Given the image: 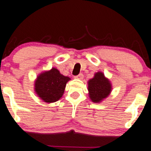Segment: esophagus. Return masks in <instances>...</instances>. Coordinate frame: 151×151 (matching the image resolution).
Returning a JSON list of instances; mask_svg holds the SVG:
<instances>
[{
	"instance_id": "obj_1",
	"label": "esophagus",
	"mask_w": 151,
	"mask_h": 151,
	"mask_svg": "<svg viewBox=\"0 0 151 151\" xmlns=\"http://www.w3.org/2000/svg\"><path fill=\"white\" fill-rule=\"evenodd\" d=\"M74 78H75V79H79V80H82V79L83 78V74H78V75H77V76H75V77H74Z\"/></svg>"
}]
</instances>
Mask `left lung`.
<instances>
[{
	"label": "left lung",
	"mask_w": 151,
	"mask_h": 151,
	"mask_svg": "<svg viewBox=\"0 0 151 151\" xmlns=\"http://www.w3.org/2000/svg\"><path fill=\"white\" fill-rule=\"evenodd\" d=\"M88 95L94 103H100L107 98L112 91V84L102 72L95 73L88 81Z\"/></svg>",
	"instance_id": "left-lung-1"
}]
</instances>
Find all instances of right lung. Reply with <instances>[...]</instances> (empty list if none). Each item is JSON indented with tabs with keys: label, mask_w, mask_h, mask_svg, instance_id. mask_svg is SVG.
Segmentation results:
<instances>
[{
	"label": "right lung",
	"mask_w": 151,
	"mask_h": 151,
	"mask_svg": "<svg viewBox=\"0 0 151 151\" xmlns=\"http://www.w3.org/2000/svg\"><path fill=\"white\" fill-rule=\"evenodd\" d=\"M71 79L60 74L58 69L41 73L35 81L36 94L45 102L53 103L59 101L65 91L66 83Z\"/></svg>",
	"instance_id": "1"
}]
</instances>
